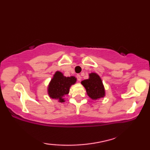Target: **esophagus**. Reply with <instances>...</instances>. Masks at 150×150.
Returning a JSON list of instances; mask_svg holds the SVG:
<instances>
[{
    "instance_id": "34e87169",
    "label": "esophagus",
    "mask_w": 150,
    "mask_h": 150,
    "mask_svg": "<svg viewBox=\"0 0 150 150\" xmlns=\"http://www.w3.org/2000/svg\"><path fill=\"white\" fill-rule=\"evenodd\" d=\"M76 77H77L78 81H81V75L78 74V75L76 76Z\"/></svg>"
}]
</instances>
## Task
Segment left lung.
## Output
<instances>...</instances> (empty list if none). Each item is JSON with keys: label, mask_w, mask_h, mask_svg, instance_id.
<instances>
[{"label": "left lung", "mask_w": 150, "mask_h": 150, "mask_svg": "<svg viewBox=\"0 0 150 150\" xmlns=\"http://www.w3.org/2000/svg\"><path fill=\"white\" fill-rule=\"evenodd\" d=\"M89 79L81 82L86 89L87 95L92 100H98L105 96V90L100 77L96 73L89 74Z\"/></svg>", "instance_id": "1"}]
</instances>
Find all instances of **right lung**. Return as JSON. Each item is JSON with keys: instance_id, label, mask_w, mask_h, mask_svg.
Masks as SVG:
<instances>
[{"instance_id": "right-lung-1", "label": "right lung", "mask_w": 150, "mask_h": 150, "mask_svg": "<svg viewBox=\"0 0 150 150\" xmlns=\"http://www.w3.org/2000/svg\"><path fill=\"white\" fill-rule=\"evenodd\" d=\"M76 82L74 76H64L61 71H57L49 83L48 93L50 98L58 100L59 102H64L63 96L69 92V88Z\"/></svg>"}]
</instances>
